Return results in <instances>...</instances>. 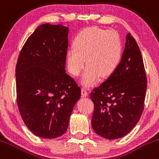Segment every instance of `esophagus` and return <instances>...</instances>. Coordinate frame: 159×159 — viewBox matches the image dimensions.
Returning <instances> with one entry per match:
<instances>
[{
	"instance_id": "1",
	"label": "esophagus",
	"mask_w": 159,
	"mask_h": 159,
	"mask_svg": "<svg viewBox=\"0 0 159 159\" xmlns=\"http://www.w3.org/2000/svg\"><path fill=\"white\" fill-rule=\"evenodd\" d=\"M81 96L83 98H85V97L88 96V92H87L86 89H84V88H81Z\"/></svg>"
}]
</instances>
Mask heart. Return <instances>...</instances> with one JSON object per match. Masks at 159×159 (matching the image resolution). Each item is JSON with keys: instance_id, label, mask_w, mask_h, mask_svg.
Returning <instances> with one entry per match:
<instances>
[{"instance_id": "b5f03b06", "label": "heart", "mask_w": 159, "mask_h": 159, "mask_svg": "<svg viewBox=\"0 0 159 159\" xmlns=\"http://www.w3.org/2000/svg\"><path fill=\"white\" fill-rule=\"evenodd\" d=\"M123 49V42L116 32L86 28L76 36L74 48L67 50V68L71 75L78 76L86 61L88 66L81 82L89 87L100 77L107 78L116 71L121 61Z\"/></svg>"}]
</instances>
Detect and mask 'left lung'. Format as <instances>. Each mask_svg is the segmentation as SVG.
<instances>
[{"label": "left lung", "instance_id": "1", "mask_svg": "<svg viewBox=\"0 0 159 159\" xmlns=\"http://www.w3.org/2000/svg\"><path fill=\"white\" fill-rule=\"evenodd\" d=\"M121 61L116 71L91 93L94 104L93 131L107 139L128 134L144 109L147 79L141 52L128 33Z\"/></svg>", "mask_w": 159, "mask_h": 159}]
</instances>
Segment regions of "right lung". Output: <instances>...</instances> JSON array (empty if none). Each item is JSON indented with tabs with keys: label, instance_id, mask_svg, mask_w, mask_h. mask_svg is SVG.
I'll return each mask as SVG.
<instances>
[{
	"label": "right lung",
	"instance_id": "1",
	"mask_svg": "<svg viewBox=\"0 0 159 159\" xmlns=\"http://www.w3.org/2000/svg\"><path fill=\"white\" fill-rule=\"evenodd\" d=\"M68 27L39 26L28 38L16 67V100L23 122L36 136L66 132L81 89L66 71Z\"/></svg>",
	"mask_w": 159,
	"mask_h": 159
}]
</instances>
